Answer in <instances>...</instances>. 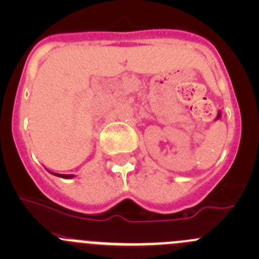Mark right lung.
Segmentation results:
<instances>
[{"instance_id": "obj_1", "label": "right lung", "mask_w": 259, "mask_h": 259, "mask_svg": "<svg viewBox=\"0 0 259 259\" xmlns=\"http://www.w3.org/2000/svg\"><path fill=\"white\" fill-rule=\"evenodd\" d=\"M50 173L54 174V176H56V177H60V178H64V179L74 178V174H57V173H52V171H50Z\"/></svg>"}]
</instances>
